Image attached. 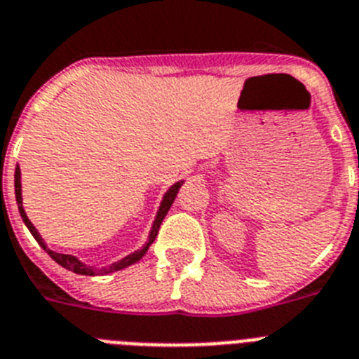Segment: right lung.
I'll return each mask as SVG.
<instances>
[{"label": "right lung", "mask_w": 359, "mask_h": 359, "mask_svg": "<svg viewBox=\"0 0 359 359\" xmlns=\"http://www.w3.org/2000/svg\"><path fill=\"white\" fill-rule=\"evenodd\" d=\"M180 186H182V180L180 182H177V184L171 186L168 191H165L164 199H162V203H160V208L158 212H156V217H154V223H153V229H151L149 232V240H147V243H145L144 247L140 250H134L133 255L125 256L123 260L119 262H114L112 265H109V267H101V269H95V267H92V265H86L83 264L81 260H77L75 256L72 255H60V252H55V250L48 249L46 247V241L42 240V236L38 234V230L34 229L33 223L29 221L27 214H25V210H23V203H22V180H20V168H16V171H14V194H16V205H18V210H20V215H22L23 223H25V226L29 229V232L33 234L34 240L38 241V245L42 247L46 252H48L51 258H53L55 262H57L58 265H62V267H66L68 271H74V273H77V275H86V276H95V275H109V273H114V271H119V269H125V267H129V265L136 264L138 260H142L144 258V255L147 252V249L151 247V243L154 241V238H156V234H158V229L160 225H162V221H164L165 214H168V210L171 208V205H173L175 197H177V194H179Z\"/></svg>", "instance_id": "obj_1"}]
</instances>
